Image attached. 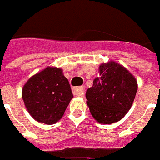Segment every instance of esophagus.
<instances>
[{
    "instance_id": "1",
    "label": "esophagus",
    "mask_w": 160,
    "mask_h": 160,
    "mask_svg": "<svg viewBox=\"0 0 160 160\" xmlns=\"http://www.w3.org/2000/svg\"><path fill=\"white\" fill-rule=\"evenodd\" d=\"M84 93H85V88H82V87H80V88H74V89H73V95H74V96L81 97V96H83V95H84Z\"/></svg>"
}]
</instances>
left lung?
<instances>
[{
	"instance_id": "8db88e82",
	"label": "left lung",
	"mask_w": 160,
	"mask_h": 160,
	"mask_svg": "<svg viewBox=\"0 0 160 160\" xmlns=\"http://www.w3.org/2000/svg\"><path fill=\"white\" fill-rule=\"evenodd\" d=\"M137 91V81L115 62L99 66V77L87 90V103L94 119L102 124L122 120L130 110Z\"/></svg>"
}]
</instances>
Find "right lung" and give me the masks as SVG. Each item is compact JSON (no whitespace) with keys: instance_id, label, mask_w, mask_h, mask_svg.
<instances>
[{"instance_id":"add662e5","label":"right lung","mask_w":160,"mask_h":160,"mask_svg":"<svg viewBox=\"0 0 160 160\" xmlns=\"http://www.w3.org/2000/svg\"><path fill=\"white\" fill-rule=\"evenodd\" d=\"M72 97L68 79L56 67L36 73L22 89L28 111L37 122L45 124H53L63 116Z\"/></svg>"}]
</instances>
